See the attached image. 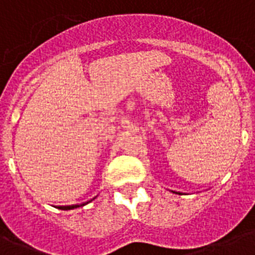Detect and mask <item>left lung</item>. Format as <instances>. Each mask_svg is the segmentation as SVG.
<instances>
[{
  "instance_id": "left-lung-1",
  "label": "left lung",
  "mask_w": 255,
  "mask_h": 255,
  "mask_svg": "<svg viewBox=\"0 0 255 255\" xmlns=\"http://www.w3.org/2000/svg\"><path fill=\"white\" fill-rule=\"evenodd\" d=\"M174 193H176V192H174ZM178 194H181V193H178Z\"/></svg>"
}]
</instances>
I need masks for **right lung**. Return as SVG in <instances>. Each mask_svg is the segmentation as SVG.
I'll return each instance as SVG.
<instances>
[{"instance_id": "right-lung-1", "label": "right lung", "mask_w": 255, "mask_h": 255, "mask_svg": "<svg viewBox=\"0 0 255 255\" xmlns=\"http://www.w3.org/2000/svg\"><path fill=\"white\" fill-rule=\"evenodd\" d=\"M90 202V201H88ZM87 202L85 204H77V205H67V206H58V209H62V210H71V209H75V208H79V206H83L86 205Z\"/></svg>"}]
</instances>
